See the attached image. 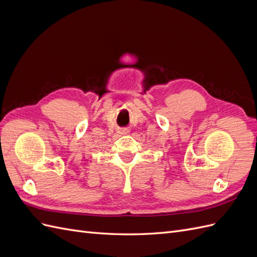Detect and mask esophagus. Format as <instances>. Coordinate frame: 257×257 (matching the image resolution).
I'll return each mask as SVG.
<instances>
[{
  "instance_id": "obj_1",
  "label": "esophagus",
  "mask_w": 257,
  "mask_h": 257,
  "mask_svg": "<svg viewBox=\"0 0 257 257\" xmlns=\"http://www.w3.org/2000/svg\"><path fill=\"white\" fill-rule=\"evenodd\" d=\"M118 133L121 135H128L130 134V130L126 127H122L118 130Z\"/></svg>"
}]
</instances>
